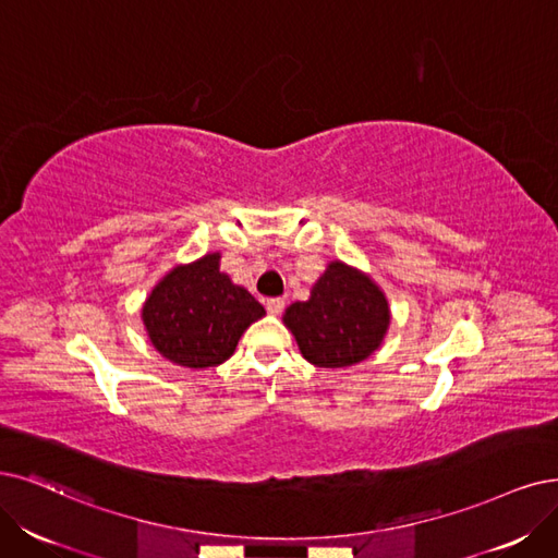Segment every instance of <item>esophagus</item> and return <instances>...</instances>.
Here are the masks:
<instances>
[{"mask_svg":"<svg viewBox=\"0 0 558 558\" xmlns=\"http://www.w3.org/2000/svg\"><path fill=\"white\" fill-rule=\"evenodd\" d=\"M284 311L282 299H266V313L268 315H280Z\"/></svg>","mask_w":558,"mask_h":558,"instance_id":"esophagus-1","label":"esophagus"}]
</instances>
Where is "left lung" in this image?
Segmentation results:
<instances>
[{
	"mask_svg": "<svg viewBox=\"0 0 558 558\" xmlns=\"http://www.w3.org/2000/svg\"><path fill=\"white\" fill-rule=\"evenodd\" d=\"M282 322L305 361L317 367H349L379 349L390 311L373 278L344 262H331L311 299L287 307Z\"/></svg>",
	"mask_w": 558,
	"mask_h": 558,
	"instance_id": "1",
	"label": "left lung"
}]
</instances>
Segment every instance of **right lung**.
<instances>
[{"instance_id": "1", "label": "right lung", "mask_w": 558, "mask_h": 558, "mask_svg": "<svg viewBox=\"0 0 558 558\" xmlns=\"http://www.w3.org/2000/svg\"><path fill=\"white\" fill-rule=\"evenodd\" d=\"M264 315L262 303L220 271V253L174 266L142 305L158 354L193 369L225 363L245 328Z\"/></svg>"}]
</instances>
